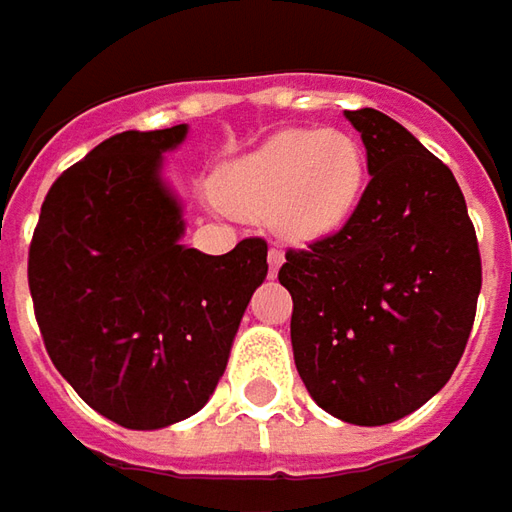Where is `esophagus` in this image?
I'll return each mask as SVG.
<instances>
[{
  "label": "esophagus",
  "mask_w": 512,
  "mask_h": 512,
  "mask_svg": "<svg viewBox=\"0 0 512 512\" xmlns=\"http://www.w3.org/2000/svg\"><path fill=\"white\" fill-rule=\"evenodd\" d=\"M280 263H283V252L272 246V249H269V275H275V272H278Z\"/></svg>",
  "instance_id": "34e87169"
}]
</instances>
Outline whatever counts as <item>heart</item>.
<instances>
[{
	"label": "heart",
	"instance_id": "b5f03b06",
	"mask_svg": "<svg viewBox=\"0 0 512 512\" xmlns=\"http://www.w3.org/2000/svg\"><path fill=\"white\" fill-rule=\"evenodd\" d=\"M367 154L338 128H286L223 171L220 200L229 212L275 223L289 240L338 232L364 194Z\"/></svg>",
	"mask_w": 512,
	"mask_h": 512
}]
</instances>
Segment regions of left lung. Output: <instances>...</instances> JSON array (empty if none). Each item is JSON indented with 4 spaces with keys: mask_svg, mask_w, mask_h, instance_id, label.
I'll return each instance as SVG.
<instances>
[{
    "mask_svg": "<svg viewBox=\"0 0 512 512\" xmlns=\"http://www.w3.org/2000/svg\"><path fill=\"white\" fill-rule=\"evenodd\" d=\"M369 183L338 232L289 249L292 349L318 407L392 424L444 387L476 321L481 255L453 171L392 117L346 111Z\"/></svg>",
    "mask_w": 512,
    "mask_h": 512,
    "instance_id": "left-lung-1",
    "label": "left lung"
}]
</instances>
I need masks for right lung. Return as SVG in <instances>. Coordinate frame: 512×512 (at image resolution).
I'll return each mask as SVG.
<instances>
[{
    "label": "right lung",
    "mask_w": 512,
    "mask_h": 512,
    "mask_svg": "<svg viewBox=\"0 0 512 512\" xmlns=\"http://www.w3.org/2000/svg\"><path fill=\"white\" fill-rule=\"evenodd\" d=\"M186 125L123 131L65 168L28 249V286L45 349L94 410L128 430H160L200 410L263 283L266 240L226 255L180 246L163 151Z\"/></svg>",
    "instance_id": "right-lung-1"
}]
</instances>
